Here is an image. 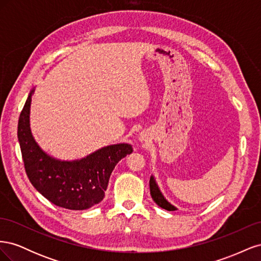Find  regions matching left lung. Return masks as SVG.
I'll use <instances>...</instances> for the list:
<instances>
[{
	"label": "left lung",
	"instance_id": "obj_1",
	"mask_svg": "<svg viewBox=\"0 0 261 261\" xmlns=\"http://www.w3.org/2000/svg\"><path fill=\"white\" fill-rule=\"evenodd\" d=\"M149 186H150V195H151L153 201L158 204V206L168 210V211H175L176 208L171 204L167 199L164 198V196L162 195L159 186L155 183V179L153 176H150V181H149Z\"/></svg>",
	"mask_w": 261,
	"mask_h": 261
}]
</instances>
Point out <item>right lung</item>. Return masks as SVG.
Here are the masks:
<instances>
[{"label":"right lung","instance_id":"right-lung-1","mask_svg":"<svg viewBox=\"0 0 261 261\" xmlns=\"http://www.w3.org/2000/svg\"><path fill=\"white\" fill-rule=\"evenodd\" d=\"M18 120L17 136L23 165L31 184L46 199L69 210L91 208L105 198L110 176L115 165L133 152L129 144L101 148L80 160L62 161L45 153L30 130L31 96Z\"/></svg>","mask_w":261,"mask_h":261}]
</instances>
